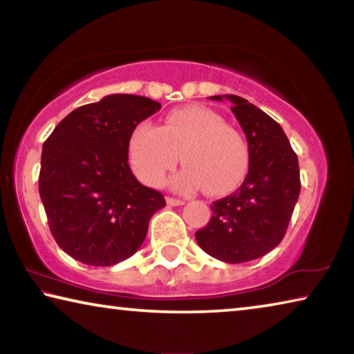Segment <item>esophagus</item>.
<instances>
[{"label": "esophagus", "instance_id": "esophagus-1", "mask_svg": "<svg viewBox=\"0 0 354 354\" xmlns=\"http://www.w3.org/2000/svg\"><path fill=\"white\" fill-rule=\"evenodd\" d=\"M167 205L169 206H183L184 200H178V198H171V196H167Z\"/></svg>", "mask_w": 354, "mask_h": 354}]
</instances>
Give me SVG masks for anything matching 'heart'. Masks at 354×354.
Masks as SVG:
<instances>
[{"label":"heart","mask_w":354,"mask_h":354,"mask_svg":"<svg viewBox=\"0 0 354 354\" xmlns=\"http://www.w3.org/2000/svg\"><path fill=\"white\" fill-rule=\"evenodd\" d=\"M179 154L184 169L171 179L173 189L192 194L203 187L211 195L236 189L248 169V148L234 128L203 106L178 107L160 127L139 123L128 142L131 169L151 187L165 181Z\"/></svg>","instance_id":"b5f03b06"}]
</instances>
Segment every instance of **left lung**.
I'll return each mask as SVG.
<instances>
[{"label":"left lung","mask_w":354,"mask_h":354,"mask_svg":"<svg viewBox=\"0 0 354 354\" xmlns=\"http://www.w3.org/2000/svg\"><path fill=\"white\" fill-rule=\"evenodd\" d=\"M211 100L231 103L247 136L250 167L234 194L212 203V217L195 239L215 259L248 262L283 241L301 189L298 158L283 128L259 107L237 95Z\"/></svg>","instance_id":"8db88e82"}]
</instances>
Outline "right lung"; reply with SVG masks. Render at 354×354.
<instances>
[{
  "instance_id": "add662e5",
  "label": "right lung",
  "mask_w": 354,
  "mask_h": 354,
  "mask_svg": "<svg viewBox=\"0 0 354 354\" xmlns=\"http://www.w3.org/2000/svg\"><path fill=\"white\" fill-rule=\"evenodd\" d=\"M160 109L139 95H107L70 112L41 149L39 192L59 247L93 267L115 266L147 237L165 206L160 192L131 171L128 142L142 120Z\"/></svg>"
}]
</instances>
